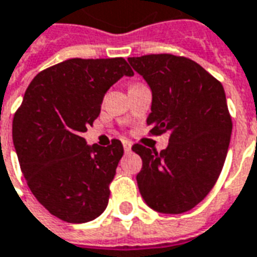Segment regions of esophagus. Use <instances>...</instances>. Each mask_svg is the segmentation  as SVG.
Returning a JSON list of instances; mask_svg holds the SVG:
<instances>
[{
  "label": "esophagus",
  "mask_w": 257,
  "mask_h": 257,
  "mask_svg": "<svg viewBox=\"0 0 257 257\" xmlns=\"http://www.w3.org/2000/svg\"><path fill=\"white\" fill-rule=\"evenodd\" d=\"M122 146H123V151H125V153H129V151L132 150V143L128 142V140H123Z\"/></svg>",
  "instance_id": "esophagus-1"
}]
</instances>
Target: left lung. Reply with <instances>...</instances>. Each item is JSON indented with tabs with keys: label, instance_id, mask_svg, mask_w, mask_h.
<instances>
[{
	"label": "left lung",
	"instance_id": "1",
	"mask_svg": "<svg viewBox=\"0 0 257 257\" xmlns=\"http://www.w3.org/2000/svg\"><path fill=\"white\" fill-rule=\"evenodd\" d=\"M153 92L147 125L169 134L161 153L135 144L143 167L139 191L153 210L181 214L210 193L229 150L231 117L223 87L197 62L173 54L128 58Z\"/></svg>",
	"mask_w": 257,
	"mask_h": 257
}]
</instances>
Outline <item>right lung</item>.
I'll use <instances>...</instances> for the list:
<instances>
[{
	"label": "right lung",
	"mask_w": 257,
	"mask_h": 257,
	"mask_svg": "<svg viewBox=\"0 0 257 257\" xmlns=\"http://www.w3.org/2000/svg\"><path fill=\"white\" fill-rule=\"evenodd\" d=\"M122 76H134L123 58L66 60L34 77L15 113L13 144L28 187L65 222H90L107 207L122 144L88 146L81 135Z\"/></svg>",
	"instance_id": "add662e5"
}]
</instances>
